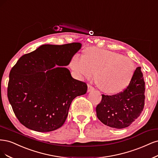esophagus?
I'll use <instances>...</instances> for the list:
<instances>
[{
    "mask_svg": "<svg viewBox=\"0 0 158 158\" xmlns=\"http://www.w3.org/2000/svg\"><path fill=\"white\" fill-rule=\"evenodd\" d=\"M94 90V88L93 86H91L90 85H88V92H91Z\"/></svg>",
    "mask_w": 158,
    "mask_h": 158,
    "instance_id": "esophagus-1",
    "label": "esophagus"
}]
</instances>
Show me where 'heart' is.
Instances as JSON below:
<instances>
[{"label": "heart", "instance_id": "b5f03b06", "mask_svg": "<svg viewBox=\"0 0 158 158\" xmlns=\"http://www.w3.org/2000/svg\"><path fill=\"white\" fill-rule=\"evenodd\" d=\"M69 65L80 78L91 79L103 93L119 94L127 88L133 79L135 67L132 61L119 53L90 48L84 56L76 54Z\"/></svg>", "mask_w": 158, "mask_h": 158}]
</instances>
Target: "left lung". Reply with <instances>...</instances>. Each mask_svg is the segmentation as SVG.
Returning a JSON list of instances; mask_svg holds the SVG:
<instances>
[{
    "instance_id": "1",
    "label": "left lung",
    "mask_w": 158,
    "mask_h": 158,
    "mask_svg": "<svg viewBox=\"0 0 158 158\" xmlns=\"http://www.w3.org/2000/svg\"><path fill=\"white\" fill-rule=\"evenodd\" d=\"M145 83L141 68L138 67L129 85L123 92L112 96L102 94L96 108V115L104 125L112 128L129 127L143 110Z\"/></svg>"
}]
</instances>
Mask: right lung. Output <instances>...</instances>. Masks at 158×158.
I'll return each instance as SVG.
<instances>
[{
    "label": "right lung",
    "instance_id": "right-lung-1",
    "mask_svg": "<svg viewBox=\"0 0 158 158\" xmlns=\"http://www.w3.org/2000/svg\"><path fill=\"white\" fill-rule=\"evenodd\" d=\"M81 47L79 43L44 44L22 56L12 68L8 98L23 125L38 132L63 125L73 100L87 91V85L62 67L70 63Z\"/></svg>",
    "mask_w": 158,
    "mask_h": 158
}]
</instances>
